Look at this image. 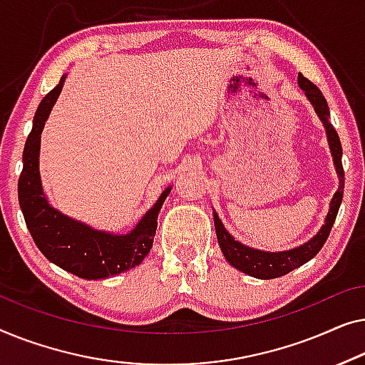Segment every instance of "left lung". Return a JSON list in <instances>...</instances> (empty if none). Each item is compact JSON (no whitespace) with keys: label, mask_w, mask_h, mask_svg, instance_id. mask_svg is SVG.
Segmentation results:
<instances>
[{"label":"left lung","mask_w":365,"mask_h":365,"mask_svg":"<svg viewBox=\"0 0 365 365\" xmlns=\"http://www.w3.org/2000/svg\"><path fill=\"white\" fill-rule=\"evenodd\" d=\"M297 86L304 91V96L307 101L311 102V106L314 107V112L319 117L326 129L327 135V143H329L332 162H334L337 178H339V188L336 190L334 197H332L329 203V212H327L324 218V225L319 228L309 241L302 243L296 248L284 250V251H263L251 248V246H246L241 243V241L235 240V236L225 228L222 220H220L218 213L213 210V222H215V230H217V238L218 245L222 248V253L225 259L228 261L230 264L236 268L241 273L253 276V278L258 279H273L279 278V276H284L289 273V271L299 268L307 261L314 258V256L319 253L322 246H324L327 236L331 233L332 225L336 222L339 207L342 203V195H344V168H342V147L341 140H339V135L334 127L331 124V112L329 107H327V101L322 96V92L317 89V87L312 84L311 81H307L302 74H297Z\"/></svg>","instance_id":"1"}]
</instances>
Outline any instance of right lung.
<instances>
[{
	"label": "right lung",
	"instance_id": "obj_1",
	"mask_svg": "<svg viewBox=\"0 0 365 365\" xmlns=\"http://www.w3.org/2000/svg\"><path fill=\"white\" fill-rule=\"evenodd\" d=\"M66 78L68 76L64 74L59 84L46 94L34 114L33 129L24 143L23 172L18 182L19 207L36 246L51 263L82 279H106L135 268L152 250L158 213L172 192V185L163 190L135 227L124 235L92 228L61 213L49 203L39 175L41 133Z\"/></svg>",
	"mask_w": 365,
	"mask_h": 365
}]
</instances>
